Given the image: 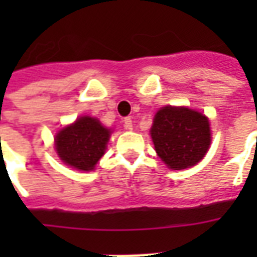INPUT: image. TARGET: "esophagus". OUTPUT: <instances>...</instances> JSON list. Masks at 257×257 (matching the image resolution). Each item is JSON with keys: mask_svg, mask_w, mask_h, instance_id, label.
<instances>
[{"mask_svg": "<svg viewBox=\"0 0 257 257\" xmlns=\"http://www.w3.org/2000/svg\"><path fill=\"white\" fill-rule=\"evenodd\" d=\"M123 128L128 129V131H131V129L134 128V123H132V118H123Z\"/></svg>", "mask_w": 257, "mask_h": 257, "instance_id": "esophagus-1", "label": "esophagus"}]
</instances>
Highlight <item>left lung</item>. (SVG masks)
<instances>
[{
  "label": "left lung",
  "instance_id": "8db88e82",
  "mask_svg": "<svg viewBox=\"0 0 257 257\" xmlns=\"http://www.w3.org/2000/svg\"><path fill=\"white\" fill-rule=\"evenodd\" d=\"M150 135L158 157L175 171L197 165L208 153L212 140L208 117L189 107L160 108Z\"/></svg>",
  "mask_w": 257,
  "mask_h": 257
}]
</instances>
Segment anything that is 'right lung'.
I'll return each instance as SVG.
<instances>
[{
    "mask_svg": "<svg viewBox=\"0 0 257 257\" xmlns=\"http://www.w3.org/2000/svg\"><path fill=\"white\" fill-rule=\"evenodd\" d=\"M111 129L103 126L97 118L84 115L55 136V149L59 158L78 171H93L104 156Z\"/></svg>",
    "mask_w": 257,
    "mask_h": 257,
    "instance_id": "right-lung-1",
    "label": "right lung"
}]
</instances>
